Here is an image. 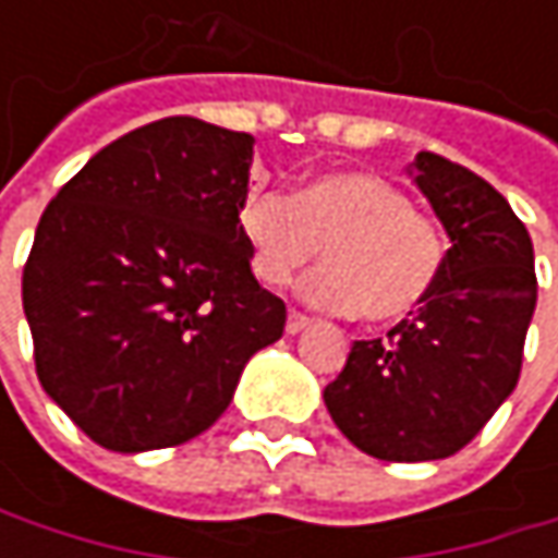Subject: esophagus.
<instances>
[{
	"label": "esophagus",
	"mask_w": 558,
	"mask_h": 558,
	"mask_svg": "<svg viewBox=\"0 0 558 558\" xmlns=\"http://www.w3.org/2000/svg\"><path fill=\"white\" fill-rule=\"evenodd\" d=\"M306 326H310V316L306 313H300V310H290L287 313V332H300Z\"/></svg>",
	"instance_id": "1"
}]
</instances>
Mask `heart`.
<instances>
[{
	"label": "heart",
	"mask_w": 558,
	"mask_h": 558,
	"mask_svg": "<svg viewBox=\"0 0 558 558\" xmlns=\"http://www.w3.org/2000/svg\"><path fill=\"white\" fill-rule=\"evenodd\" d=\"M239 232L252 271L268 287H287L323 248V268L303 280V296L323 310L368 323L410 316L442 278L449 239L439 219L413 209L388 177L332 170L293 196L265 190L242 203Z\"/></svg>",
	"instance_id": "heart-1"
}]
</instances>
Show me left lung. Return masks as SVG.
<instances>
[{"instance_id":"left-lung-1","label":"left lung","mask_w":558,"mask_h":558,"mask_svg":"<svg viewBox=\"0 0 558 558\" xmlns=\"http://www.w3.org/2000/svg\"><path fill=\"white\" fill-rule=\"evenodd\" d=\"M416 186L452 239L442 278L323 390L349 442L385 462L446 459L485 429L517 388L536 306L533 242L501 193L433 151L416 155Z\"/></svg>"}]
</instances>
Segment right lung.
Instances as JSON below:
<instances>
[{"label":"right lung","mask_w":558,"mask_h":558,"mask_svg":"<svg viewBox=\"0 0 558 558\" xmlns=\"http://www.w3.org/2000/svg\"><path fill=\"white\" fill-rule=\"evenodd\" d=\"M255 138L190 116L142 125L48 203L22 271L35 372L102 449L209 429L283 300L252 275L239 209Z\"/></svg>","instance_id":"1"}]
</instances>
